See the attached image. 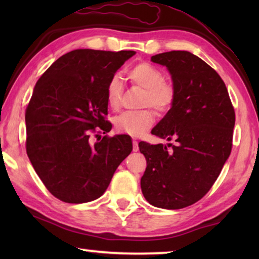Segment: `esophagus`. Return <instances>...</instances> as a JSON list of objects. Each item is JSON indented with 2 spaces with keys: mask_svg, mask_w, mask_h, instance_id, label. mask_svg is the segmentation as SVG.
Wrapping results in <instances>:
<instances>
[{
  "mask_svg": "<svg viewBox=\"0 0 259 259\" xmlns=\"http://www.w3.org/2000/svg\"><path fill=\"white\" fill-rule=\"evenodd\" d=\"M133 150H134V152H138V150H139L137 140H134V142H133Z\"/></svg>",
  "mask_w": 259,
  "mask_h": 259,
  "instance_id": "1",
  "label": "esophagus"
}]
</instances>
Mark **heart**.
Wrapping results in <instances>:
<instances>
[{
    "label": "heart",
    "mask_w": 259,
    "mask_h": 259,
    "mask_svg": "<svg viewBox=\"0 0 259 259\" xmlns=\"http://www.w3.org/2000/svg\"><path fill=\"white\" fill-rule=\"evenodd\" d=\"M129 77L135 84L145 89L143 106H151L159 113H165L175 102V88L164 81V75L159 68L147 63H140L130 69ZM122 83L119 76H113L106 88V100L113 111L121 106ZM155 115L152 109L146 108L136 112H124L114 119V126L122 134L139 136L154 124Z\"/></svg>",
    "instance_id": "heart-1"
}]
</instances>
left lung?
Segmentation results:
<instances>
[{"label":"left lung","instance_id":"obj_1","mask_svg":"<svg viewBox=\"0 0 259 259\" xmlns=\"http://www.w3.org/2000/svg\"><path fill=\"white\" fill-rule=\"evenodd\" d=\"M151 60L168 68L175 88L172 106L152 135L176 144H138L147 163L140 187L154 207L182 209L218 178L231 154L235 113L224 81L198 56L169 51Z\"/></svg>","mask_w":259,"mask_h":259}]
</instances>
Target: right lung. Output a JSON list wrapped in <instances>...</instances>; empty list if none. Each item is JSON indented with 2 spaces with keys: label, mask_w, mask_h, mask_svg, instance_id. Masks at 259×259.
<instances>
[{
  "label": "right lung",
  "mask_w": 259,
  "mask_h": 259,
  "mask_svg": "<svg viewBox=\"0 0 259 259\" xmlns=\"http://www.w3.org/2000/svg\"><path fill=\"white\" fill-rule=\"evenodd\" d=\"M136 54L77 49L61 56L35 84L26 108V151L37 176L52 195L67 203L100 198L117 166L133 151L126 135L90 134L111 126L106 88ZM98 137V135H96Z\"/></svg>",
  "instance_id": "1"
}]
</instances>
